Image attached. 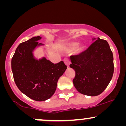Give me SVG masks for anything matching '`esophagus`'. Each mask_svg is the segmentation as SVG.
Instances as JSON below:
<instances>
[{
    "label": "esophagus",
    "instance_id": "obj_1",
    "mask_svg": "<svg viewBox=\"0 0 126 126\" xmlns=\"http://www.w3.org/2000/svg\"><path fill=\"white\" fill-rule=\"evenodd\" d=\"M64 62L65 64H66L67 67H69V64H70V60H69V59L65 58L64 59Z\"/></svg>",
    "mask_w": 126,
    "mask_h": 126
}]
</instances>
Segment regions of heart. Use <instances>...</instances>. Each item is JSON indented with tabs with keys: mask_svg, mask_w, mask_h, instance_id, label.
Segmentation results:
<instances>
[{
	"mask_svg": "<svg viewBox=\"0 0 126 126\" xmlns=\"http://www.w3.org/2000/svg\"><path fill=\"white\" fill-rule=\"evenodd\" d=\"M76 46H77V43H72V44H70V45H69V49H73V48H75ZM79 48H80V47H79Z\"/></svg>",
	"mask_w": 126,
	"mask_h": 126,
	"instance_id": "b5f03b06",
	"label": "heart"
}]
</instances>
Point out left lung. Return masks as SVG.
<instances>
[{
	"mask_svg": "<svg viewBox=\"0 0 126 126\" xmlns=\"http://www.w3.org/2000/svg\"><path fill=\"white\" fill-rule=\"evenodd\" d=\"M70 58V67L75 71L73 83L78 92L92 96L101 94L114 73L113 54L108 42L98 38L86 50Z\"/></svg>",
	"mask_w": 126,
	"mask_h": 126,
	"instance_id": "8db88e82",
	"label": "left lung"
}]
</instances>
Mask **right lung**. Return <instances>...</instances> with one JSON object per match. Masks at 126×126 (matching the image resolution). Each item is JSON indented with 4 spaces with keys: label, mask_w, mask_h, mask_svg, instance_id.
Returning <instances> with one entry per match:
<instances>
[{
    "label": "right lung",
    "mask_w": 126,
    "mask_h": 126,
    "mask_svg": "<svg viewBox=\"0 0 126 126\" xmlns=\"http://www.w3.org/2000/svg\"><path fill=\"white\" fill-rule=\"evenodd\" d=\"M41 38L37 36L21 43L11 61L17 87L28 97L37 101L51 97L58 79L67 69L63 61L54 64L45 57L39 60L34 58L32 51L37 46L43 45L38 42Z\"/></svg>",
    "instance_id": "obj_1"
}]
</instances>
